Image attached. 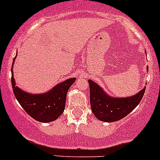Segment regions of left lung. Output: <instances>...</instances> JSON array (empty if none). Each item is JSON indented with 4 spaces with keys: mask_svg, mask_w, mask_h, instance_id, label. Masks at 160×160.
<instances>
[{
    "mask_svg": "<svg viewBox=\"0 0 160 160\" xmlns=\"http://www.w3.org/2000/svg\"><path fill=\"white\" fill-rule=\"evenodd\" d=\"M88 82L92 112L102 122H116L128 115L139 104L146 90V88H143L129 98H111L96 83L90 80Z\"/></svg>",
    "mask_w": 160,
    "mask_h": 160,
    "instance_id": "left-lung-1",
    "label": "left lung"
}]
</instances>
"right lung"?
Here are the masks:
<instances>
[{"label":"right lung","mask_w":160,"mask_h":160,"mask_svg":"<svg viewBox=\"0 0 160 160\" xmlns=\"http://www.w3.org/2000/svg\"><path fill=\"white\" fill-rule=\"evenodd\" d=\"M11 72V84L14 96L28 115L38 122H49L56 120L63 112L67 91L76 78L68 79L59 83L44 94H31L15 86L12 70Z\"/></svg>","instance_id":"add662e5"}]
</instances>
